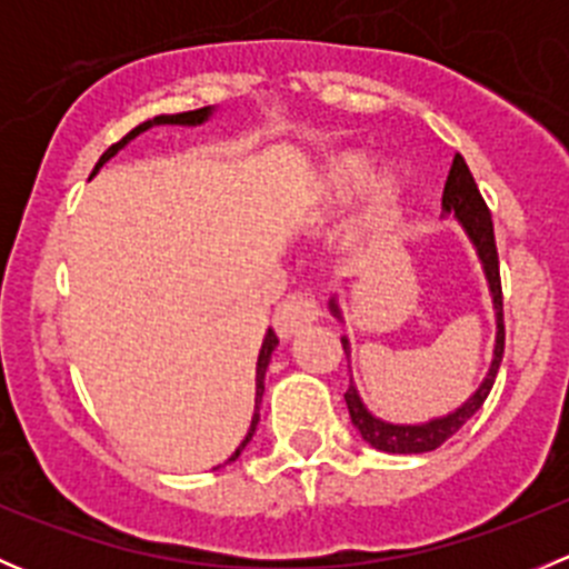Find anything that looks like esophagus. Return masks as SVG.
<instances>
[{"instance_id":"obj_1","label":"esophagus","mask_w":569,"mask_h":569,"mask_svg":"<svg viewBox=\"0 0 569 569\" xmlns=\"http://www.w3.org/2000/svg\"><path fill=\"white\" fill-rule=\"evenodd\" d=\"M319 319V306L308 291H295L274 308V330L280 338H291Z\"/></svg>"}]
</instances>
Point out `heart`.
Returning a JSON list of instances; mask_svg holds the SVG:
<instances>
[{"mask_svg":"<svg viewBox=\"0 0 569 569\" xmlns=\"http://www.w3.org/2000/svg\"><path fill=\"white\" fill-rule=\"evenodd\" d=\"M360 173H363V159L358 153H341L330 162V170L325 176V192L327 194H343L355 181H358ZM377 198H388L393 192V178L382 176L380 181L375 183Z\"/></svg>","mask_w":569,"mask_h":569,"instance_id":"1","label":"heart"}]
</instances>
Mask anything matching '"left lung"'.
<instances>
[{
	"label": "left lung",
	"mask_w": 569,
	"mask_h": 569,
	"mask_svg": "<svg viewBox=\"0 0 569 569\" xmlns=\"http://www.w3.org/2000/svg\"><path fill=\"white\" fill-rule=\"evenodd\" d=\"M443 211H455L457 220L462 222V228L468 231L470 242L479 250L481 263H485V274L490 280L492 302H496V317H498V336H496V358H492L490 375L481 382V388L470 396L468 401L446 418H435L429 423H418V427H399V423H386L380 418L371 416L369 410L360 401L355 386L347 388L343 399H347L349 418L358 427V432L363 435L366 443H371L375 449L388 451V455H423V451H435L438 446H443L451 435H457L462 429V423L485 405L487 393L492 391V382H496L498 366L503 358V341H507V330H503V295H501V269H498V248H496V231H492V217L487 209L485 198H481L479 187H476L473 173L465 164L462 153H455V162H451L449 178H446L443 187ZM332 311L338 317V306L330 302ZM343 352L349 358V341L341 338Z\"/></svg>",
	"instance_id": "8db88e82"
}]
</instances>
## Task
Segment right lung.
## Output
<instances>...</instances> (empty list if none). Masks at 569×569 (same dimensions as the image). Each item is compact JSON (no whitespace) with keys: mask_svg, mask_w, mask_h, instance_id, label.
Listing matches in <instances>:
<instances>
[{"mask_svg":"<svg viewBox=\"0 0 569 569\" xmlns=\"http://www.w3.org/2000/svg\"><path fill=\"white\" fill-rule=\"evenodd\" d=\"M209 112H211L209 107H200V109H189V112H178V114H159V118L146 120V123H140V126H137V129H131L129 134L123 137V140H118V142H114V146H109L107 151L101 153V159H99V164H96V170H99L101 164L107 162V159H112L114 153H118L120 148H123L126 142L131 140V137H137V134H140V131L151 129L153 123H181V126H194V123H203V120L209 118ZM96 170H93V173H96ZM274 347H278V336H274V332L269 330V332H267V338H263V343H261V352H258V366H256V412H252L250 432H248V438L242 440V446H239V449L233 451L231 460H237V457L242 455V449H244V446L250 443L252 435H256L258 421H261V412H258V405H261V396H263V375H267V366H269V358H272Z\"/></svg>","mask_w":569,"mask_h":569,"instance_id":"right-lung-1","label":"right lung"}]
</instances>
